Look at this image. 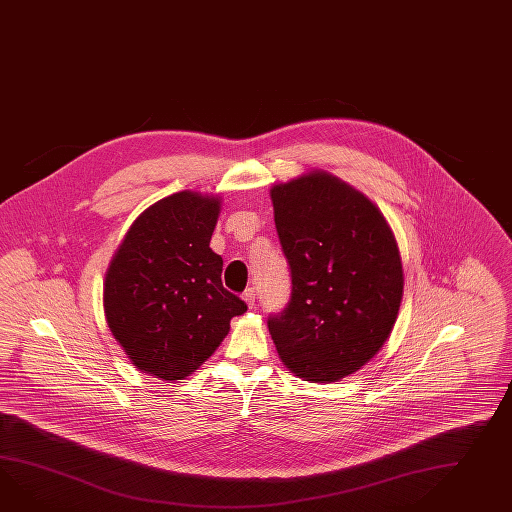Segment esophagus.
I'll return each mask as SVG.
<instances>
[{"label": "esophagus", "mask_w": 512, "mask_h": 512, "mask_svg": "<svg viewBox=\"0 0 512 512\" xmlns=\"http://www.w3.org/2000/svg\"><path fill=\"white\" fill-rule=\"evenodd\" d=\"M255 298H257V294H255V288H246L244 290V294H242V300L248 303V307L253 309V305H255Z\"/></svg>", "instance_id": "1"}]
</instances>
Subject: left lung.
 Returning <instances> with one entry per match:
<instances>
[{"label": "left lung", "instance_id": "obj_1", "mask_svg": "<svg viewBox=\"0 0 512 512\" xmlns=\"http://www.w3.org/2000/svg\"><path fill=\"white\" fill-rule=\"evenodd\" d=\"M292 292L268 329L288 368L312 383L357 372L398 318L403 270L383 214L324 172L270 190Z\"/></svg>", "mask_w": 512, "mask_h": 512}]
</instances>
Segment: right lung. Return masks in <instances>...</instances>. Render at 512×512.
Segmentation results:
<instances>
[{
  "instance_id": "obj_1",
  "label": "right lung",
  "mask_w": 512,
  "mask_h": 512,
  "mask_svg": "<svg viewBox=\"0 0 512 512\" xmlns=\"http://www.w3.org/2000/svg\"><path fill=\"white\" fill-rule=\"evenodd\" d=\"M218 198L177 192L129 227L107 270V324L144 374L164 381L198 370L248 311L222 285L224 261L209 248Z\"/></svg>"
}]
</instances>
